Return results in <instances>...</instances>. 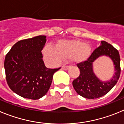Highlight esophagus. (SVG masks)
<instances>
[{"label":"esophagus","mask_w":124,"mask_h":124,"mask_svg":"<svg viewBox=\"0 0 124 124\" xmlns=\"http://www.w3.org/2000/svg\"><path fill=\"white\" fill-rule=\"evenodd\" d=\"M71 68V66H63L61 69L63 70H67Z\"/></svg>","instance_id":"34e87169"}]
</instances>
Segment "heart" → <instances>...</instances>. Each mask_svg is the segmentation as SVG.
<instances>
[{"mask_svg": "<svg viewBox=\"0 0 124 124\" xmlns=\"http://www.w3.org/2000/svg\"><path fill=\"white\" fill-rule=\"evenodd\" d=\"M91 46L79 40H59L54 48L46 46L43 53L48 62L52 64L60 63L62 59H70L76 63L86 61L91 54Z\"/></svg>", "mask_w": 124, "mask_h": 124, "instance_id": "heart-1", "label": "heart"}]
</instances>
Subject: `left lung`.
<instances>
[{
    "mask_svg": "<svg viewBox=\"0 0 124 124\" xmlns=\"http://www.w3.org/2000/svg\"><path fill=\"white\" fill-rule=\"evenodd\" d=\"M109 56L113 61L115 72L113 78L107 82H102L93 71L92 63L101 55ZM80 70L79 77L73 81L76 92L87 99H96L104 96L111 90L117 83L120 74V60L119 51L110 44L105 41L95 49L86 61L78 63Z\"/></svg>",
    "mask_w": 124,
    "mask_h": 124,
    "instance_id": "1",
    "label": "left lung"
}]
</instances>
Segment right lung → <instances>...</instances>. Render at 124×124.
<instances>
[{"label":"right lung","instance_id":"1","mask_svg":"<svg viewBox=\"0 0 124 124\" xmlns=\"http://www.w3.org/2000/svg\"><path fill=\"white\" fill-rule=\"evenodd\" d=\"M46 39L40 35L18 41L5 56L7 83L11 90L21 97L38 99L51 86L53 74L61 68H47L42 51Z\"/></svg>","mask_w":124,"mask_h":124}]
</instances>
